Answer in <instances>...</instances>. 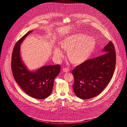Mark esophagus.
Returning a JSON list of instances; mask_svg holds the SVG:
<instances>
[{"label":"esophagus","mask_w":127,"mask_h":127,"mask_svg":"<svg viewBox=\"0 0 127 127\" xmlns=\"http://www.w3.org/2000/svg\"><path fill=\"white\" fill-rule=\"evenodd\" d=\"M63 70L64 72H67L69 71V69L67 67H64L63 69Z\"/></svg>","instance_id":"1"}]
</instances>
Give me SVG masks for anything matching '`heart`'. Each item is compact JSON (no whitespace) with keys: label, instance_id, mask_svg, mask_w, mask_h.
Instances as JSON below:
<instances>
[{"label":"heart","instance_id":"obj_1","mask_svg":"<svg viewBox=\"0 0 127 127\" xmlns=\"http://www.w3.org/2000/svg\"><path fill=\"white\" fill-rule=\"evenodd\" d=\"M61 47L67 51L70 61L75 64H79L87 61L93 52L96 42L92 37L87 35L77 34L64 38L60 43ZM54 55L60 58L63 56L61 49L57 48Z\"/></svg>","mask_w":127,"mask_h":127}]
</instances>
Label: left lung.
Wrapping results in <instances>:
<instances>
[{"mask_svg": "<svg viewBox=\"0 0 127 127\" xmlns=\"http://www.w3.org/2000/svg\"><path fill=\"white\" fill-rule=\"evenodd\" d=\"M103 51L104 54L85 61L72 70L73 91L81 99H88L99 95L113 77L116 61L113 43L109 41Z\"/></svg>", "mask_w": 127, "mask_h": 127, "instance_id": "1", "label": "left lung"}]
</instances>
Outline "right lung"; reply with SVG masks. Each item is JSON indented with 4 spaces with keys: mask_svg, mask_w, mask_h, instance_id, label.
<instances>
[{
    "mask_svg": "<svg viewBox=\"0 0 127 127\" xmlns=\"http://www.w3.org/2000/svg\"><path fill=\"white\" fill-rule=\"evenodd\" d=\"M27 32L16 44L12 51L11 69L15 81L25 92L36 99H44L51 93L55 78L60 74V65L43 66L35 72L29 71L21 61L20 47Z\"/></svg>",
    "mask_w": 127,
    "mask_h": 127,
    "instance_id": "obj_1",
    "label": "right lung"
}]
</instances>
